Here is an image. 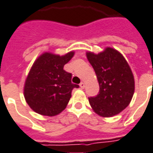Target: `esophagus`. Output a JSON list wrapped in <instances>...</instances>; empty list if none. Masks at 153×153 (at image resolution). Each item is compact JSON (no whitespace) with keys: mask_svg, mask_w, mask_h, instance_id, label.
<instances>
[{"mask_svg":"<svg viewBox=\"0 0 153 153\" xmlns=\"http://www.w3.org/2000/svg\"><path fill=\"white\" fill-rule=\"evenodd\" d=\"M79 86H80V88H84L85 87V84H84V82H81V83L79 84Z\"/></svg>","mask_w":153,"mask_h":153,"instance_id":"esophagus-1","label":"esophagus"}]
</instances>
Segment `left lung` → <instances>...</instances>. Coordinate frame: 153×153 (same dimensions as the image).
Instances as JSON below:
<instances>
[{
	"mask_svg": "<svg viewBox=\"0 0 153 153\" xmlns=\"http://www.w3.org/2000/svg\"><path fill=\"white\" fill-rule=\"evenodd\" d=\"M86 55L99 84V94L88 98L92 108L102 117L117 115L128 106L134 94V78L128 62L112 48Z\"/></svg>",
	"mask_w": 153,
	"mask_h": 153,
	"instance_id": "obj_1",
	"label": "left lung"
}]
</instances>
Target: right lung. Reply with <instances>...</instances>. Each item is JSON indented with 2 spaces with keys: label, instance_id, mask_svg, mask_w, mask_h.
<instances>
[{
  "label": "right lung",
  "instance_id": "obj_1",
  "mask_svg": "<svg viewBox=\"0 0 153 153\" xmlns=\"http://www.w3.org/2000/svg\"><path fill=\"white\" fill-rule=\"evenodd\" d=\"M74 52L63 56L44 53L37 59L30 70L24 88L25 99L37 114L54 116L65 108L74 88L72 74L64 69L72 59Z\"/></svg>",
  "mask_w": 153,
  "mask_h": 153
}]
</instances>
